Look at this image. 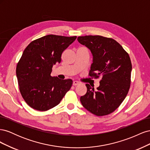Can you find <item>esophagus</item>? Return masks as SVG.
<instances>
[{
	"instance_id": "34e87169",
	"label": "esophagus",
	"mask_w": 150,
	"mask_h": 150,
	"mask_svg": "<svg viewBox=\"0 0 150 150\" xmlns=\"http://www.w3.org/2000/svg\"><path fill=\"white\" fill-rule=\"evenodd\" d=\"M79 84V82H78V81H74L73 83H72L73 86H77V85H78Z\"/></svg>"
}]
</instances>
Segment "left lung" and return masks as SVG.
<instances>
[{"instance_id": "8db88e82", "label": "left lung", "mask_w": 150, "mask_h": 150, "mask_svg": "<svg viewBox=\"0 0 150 150\" xmlns=\"http://www.w3.org/2000/svg\"><path fill=\"white\" fill-rule=\"evenodd\" d=\"M78 40L91 51L93 62L89 76L101 77L95 91L86 84L87 92L80 101L86 110L98 116L111 114L128 94L132 69L128 53L115 39L101 35L79 36Z\"/></svg>"}]
</instances>
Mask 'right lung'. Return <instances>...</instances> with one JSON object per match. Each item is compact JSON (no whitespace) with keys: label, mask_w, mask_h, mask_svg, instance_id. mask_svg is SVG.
Returning a JSON list of instances; mask_svg holds the SVG:
<instances>
[{"label":"right lung","mask_w":150,"mask_h":150,"mask_svg":"<svg viewBox=\"0 0 150 150\" xmlns=\"http://www.w3.org/2000/svg\"><path fill=\"white\" fill-rule=\"evenodd\" d=\"M76 36L49 34L32 41L24 49L16 67L22 98L35 110L45 111L57 106L72 84L71 79L61 80L51 76L53 65Z\"/></svg>","instance_id":"add662e5"}]
</instances>
